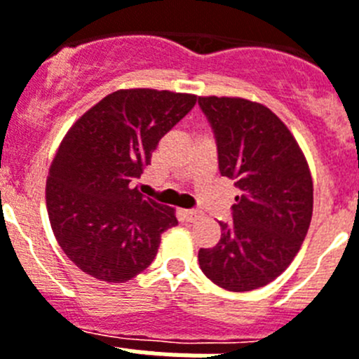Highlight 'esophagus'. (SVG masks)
<instances>
[{
  "label": "esophagus",
  "mask_w": 359,
  "mask_h": 359,
  "mask_svg": "<svg viewBox=\"0 0 359 359\" xmlns=\"http://www.w3.org/2000/svg\"><path fill=\"white\" fill-rule=\"evenodd\" d=\"M183 215H185L187 221H190V223H196L198 219L203 217V212L201 210H196V208H192V210H183Z\"/></svg>",
  "instance_id": "esophagus-1"
}]
</instances>
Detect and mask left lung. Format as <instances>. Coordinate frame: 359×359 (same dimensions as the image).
I'll list each match as a JSON object with an SVG mask.
<instances>
[{
  "mask_svg": "<svg viewBox=\"0 0 359 359\" xmlns=\"http://www.w3.org/2000/svg\"><path fill=\"white\" fill-rule=\"evenodd\" d=\"M214 129L219 172L241 194L214 248H201L203 273L228 291L266 286L291 264L313 215V180L294 136L273 111L237 97H199Z\"/></svg>",
  "mask_w": 359,
  "mask_h": 359,
  "instance_id": "1",
  "label": "left lung"
}]
</instances>
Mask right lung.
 <instances>
[{
	"instance_id": "add662e5",
	"label": "right lung",
	"mask_w": 359,
	"mask_h": 359,
	"mask_svg": "<svg viewBox=\"0 0 359 359\" xmlns=\"http://www.w3.org/2000/svg\"><path fill=\"white\" fill-rule=\"evenodd\" d=\"M196 100L167 90H118L66 133L50 165L46 208L57 243L84 273L118 284L154 261L176 212L145 198L135 182Z\"/></svg>"
}]
</instances>
